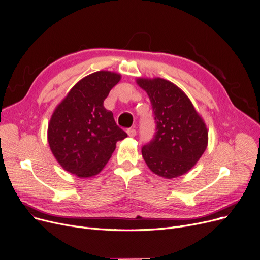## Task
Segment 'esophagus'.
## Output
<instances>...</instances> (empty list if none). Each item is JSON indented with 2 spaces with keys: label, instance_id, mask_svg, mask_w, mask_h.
<instances>
[{
  "label": "esophagus",
  "instance_id": "obj_1",
  "mask_svg": "<svg viewBox=\"0 0 260 260\" xmlns=\"http://www.w3.org/2000/svg\"><path fill=\"white\" fill-rule=\"evenodd\" d=\"M126 133H127L129 137H135V136H136V129L135 128H127Z\"/></svg>",
  "mask_w": 260,
  "mask_h": 260
}]
</instances>
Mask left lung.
I'll return each mask as SVG.
<instances>
[{"mask_svg":"<svg viewBox=\"0 0 260 260\" xmlns=\"http://www.w3.org/2000/svg\"><path fill=\"white\" fill-rule=\"evenodd\" d=\"M152 103L156 122L153 140L142 156L153 173L167 179L187 173L208 146V128L187 95L172 82L137 79Z\"/></svg>","mask_w":260,"mask_h":260,"instance_id":"obj_1","label":"left lung"}]
</instances>
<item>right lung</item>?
I'll return each mask as SVG.
<instances>
[{"label":"right lung","instance_id":"1","mask_svg":"<svg viewBox=\"0 0 260 260\" xmlns=\"http://www.w3.org/2000/svg\"><path fill=\"white\" fill-rule=\"evenodd\" d=\"M116 73L100 71L80 80L56 107L47 139L60 166L80 178L99 174L112 157L116 143L127 137L103 106L120 81Z\"/></svg>","mask_w":260,"mask_h":260}]
</instances>
